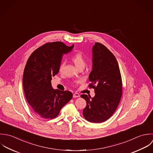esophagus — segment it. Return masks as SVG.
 <instances>
[{
  "mask_svg": "<svg viewBox=\"0 0 153 153\" xmlns=\"http://www.w3.org/2000/svg\"><path fill=\"white\" fill-rule=\"evenodd\" d=\"M80 97V94L78 93H74L73 94V97Z\"/></svg>",
  "mask_w": 153,
  "mask_h": 153,
  "instance_id": "obj_1",
  "label": "esophagus"
}]
</instances>
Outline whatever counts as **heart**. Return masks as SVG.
Wrapping results in <instances>:
<instances>
[{
  "instance_id": "heart-1",
  "label": "heart",
  "mask_w": 153,
  "mask_h": 153,
  "mask_svg": "<svg viewBox=\"0 0 153 153\" xmlns=\"http://www.w3.org/2000/svg\"><path fill=\"white\" fill-rule=\"evenodd\" d=\"M70 59L78 69H79L80 68H84L86 65L85 59L83 55L82 54V53H81L80 52H78V53H76L74 54H73L71 57ZM63 67H64V62H62L59 66V71H61L62 70ZM78 82H79V81H76V82H74V83H77Z\"/></svg>"
}]
</instances>
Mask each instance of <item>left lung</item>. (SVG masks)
<instances>
[{
  "label": "left lung",
  "instance_id": "1",
  "mask_svg": "<svg viewBox=\"0 0 153 153\" xmlns=\"http://www.w3.org/2000/svg\"><path fill=\"white\" fill-rule=\"evenodd\" d=\"M93 67L89 74L90 88L95 96L83 94L86 101L83 111L84 118L93 123L108 120L116 111L122 94L121 74L114 55L102 44L96 42L92 48Z\"/></svg>",
  "mask_w": 153,
  "mask_h": 153
}]
</instances>
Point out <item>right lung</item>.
Segmentation results:
<instances>
[{
    "mask_svg": "<svg viewBox=\"0 0 153 153\" xmlns=\"http://www.w3.org/2000/svg\"><path fill=\"white\" fill-rule=\"evenodd\" d=\"M73 47L60 41L47 42L35 50L27 62L22 79L25 97L34 112L41 118H56L73 97L68 91L54 90L51 80L59 71L63 54L71 51Z\"/></svg>",
    "mask_w": 153,
    "mask_h": 153,
    "instance_id": "right-lung-1",
    "label": "right lung"
}]
</instances>
